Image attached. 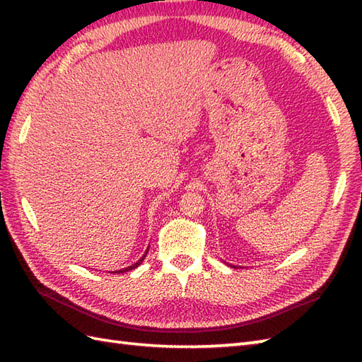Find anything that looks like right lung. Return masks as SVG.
<instances>
[{
	"label": "right lung",
	"mask_w": 362,
	"mask_h": 362,
	"mask_svg": "<svg viewBox=\"0 0 362 362\" xmlns=\"http://www.w3.org/2000/svg\"><path fill=\"white\" fill-rule=\"evenodd\" d=\"M146 253H148V252H146ZM146 253H144V255L141 257V259H138L136 261V263L135 264H132V266H129V267H126V269H121V271H117V274H122V272H127V271H132V269H135V267H138V266H140L141 264V261L146 258Z\"/></svg>",
	"instance_id": "1"
}]
</instances>
